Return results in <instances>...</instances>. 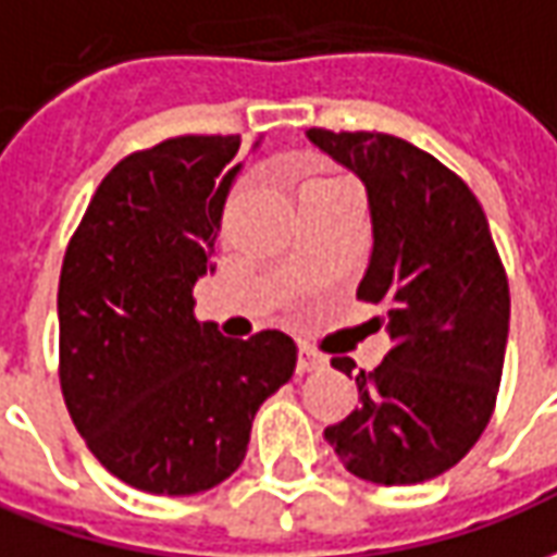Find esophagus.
Returning a JSON list of instances; mask_svg holds the SVG:
<instances>
[{"mask_svg":"<svg viewBox=\"0 0 557 557\" xmlns=\"http://www.w3.org/2000/svg\"><path fill=\"white\" fill-rule=\"evenodd\" d=\"M325 364H329V359H325L322 352H317V349H307V346L298 349V373L322 371Z\"/></svg>","mask_w":557,"mask_h":557,"instance_id":"1","label":"esophagus"}]
</instances>
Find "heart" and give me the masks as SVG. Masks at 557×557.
<instances>
[{
  "label": "heart",
  "mask_w": 557,
  "mask_h": 557,
  "mask_svg": "<svg viewBox=\"0 0 557 557\" xmlns=\"http://www.w3.org/2000/svg\"><path fill=\"white\" fill-rule=\"evenodd\" d=\"M332 184H346V181H337V177H322V181H310L307 186H332Z\"/></svg>",
  "instance_id": "obj_1"
}]
</instances>
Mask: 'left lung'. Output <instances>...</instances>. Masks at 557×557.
Masks as SVG:
<instances>
[{"label": "left lung", "mask_w": 557, "mask_h": 557, "mask_svg": "<svg viewBox=\"0 0 557 557\" xmlns=\"http://www.w3.org/2000/svg\"><path fill=\"white\" fill-rule=\"evenodd\" d=\"M368 193L373 250L361 301L392 349L356 373L359 407L325 428L349 473L413 485L458 465L495 410L509 332V286L468 184L404 138L307 129ZM352 380V359H332Z\"/></svg>", "instance_id": "obj_1"}]
</instances>
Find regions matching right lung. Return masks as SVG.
Here are the masks:
<instances>
[{
	"mask_svg": "<svg viewBox=\"0 0 557 557\" xmlns=\"http://www.w3.org/2000/svg\"><path fill=\"white\" fill-rule=\"evenodd\" d=\"M238 150L240 135H184L116 162L62 259L65 407L102 468L150 495L232 476L298 361L289 334L232 341L196 319Z\"/></svg>",
	"mask_w": 557,
	"mask_h": 557,
	"instance_id": "right-lung-1",
	"label": "right lung"
}]
</instances>
